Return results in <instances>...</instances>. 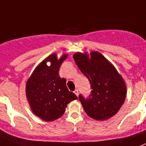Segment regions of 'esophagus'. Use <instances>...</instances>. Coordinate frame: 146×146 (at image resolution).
Instances as JSON below:
<instances>
[{
    "label": "esophagus",
    "mask_w": 146,
    "mask_h": 146,
    "mask_svg": "<svg viewBox=\"0 0 146 146\" xmlns=\"http://www.w3.org/2000/svg\"><path fill=\"white\" fill-rule=\"evenodd\" d=\"M73 92L75 93V94L77 96V97L79 96V91H78V89H75V91H74Z\"/></svg>",
    "instance_id": "1"
}]
</instances>
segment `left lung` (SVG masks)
Returning a JSON list of instances; mask_svg holds the SVG:
<instances>
[{"label":"left lung","mask_w":146,"mask_h":146,"mask_svg":"<svg viewBox=\"0 0 146 146\" xmlns=\"http://www.w3.org/2000/svg\"><path fill=\"white\" fill-rule=\"evenodd\" d=\"M73 59L79 69L87 77L92 89L88 98L79 99L86 114L93 119L106 120L118 112L127 94L121 76L107 59L98 52H76Z\"/></svg>","instance_id":"8db88e82"}]
</instances>
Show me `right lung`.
<instances>
[{"instance_id": "add662e5", "label": "right lung", "mask_w": 146, "mask_h": 146, "mask_svg": "<svg viewBox=\"0 0 146 146\" xmlns=\"http://www.w3.org/2000/svg\"><path fill=\"white\" fill-rule=\"evenodd\" d=\"M67 57L64 54L58 59L55 53L50 54L35 68L26 83V97L32 112L46 121L61 117L67 104L77 99L67 88L66 79L58 74ZM47 62L51 63L50 66Z\"/></svg>"}]
</instances>
